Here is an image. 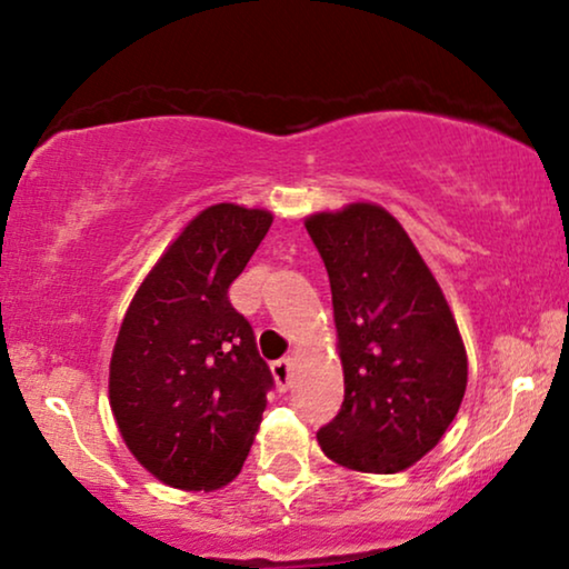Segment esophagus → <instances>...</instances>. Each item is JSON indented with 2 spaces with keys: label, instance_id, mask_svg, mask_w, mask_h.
<instances>
[{
  "label": "esophagus",
  "instance_id": "esophagus-1",
  "mask_svg": "<svg viewBox=\"0 0 569 569\" xmlns=\"http://www.w3.org/2000/svg\"><path fill=\"white\" fill-rule=\"evenodd\" d=\"M271 372H274L279 391H287V388H290V380H292V360H290V357H282V360L271 362Z\"/></svg>",
  "mask_w": 569,
  "mask_h": 569
}]
</instances>
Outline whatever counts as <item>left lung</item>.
<instances>
[{"instance_id": "obj_1", "label": "left lung", "mask_w": 569, "mask_h": 569, "mask_svg": "<svg viewBox=\"0 0 569 569\" xmlns=\"http://www.w3.org/2000/svg\"><path fill=\"white\" fill-rule=\"evenodd\" d=\"M331 282L345 368L339 415L321 450L355 471L396 473L438 446L466 393L463 339L407 230L357 201L306 220Z\"/></svg>"}]
</instances>
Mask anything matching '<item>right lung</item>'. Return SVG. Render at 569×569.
<instances>
[{
  "instance_id": "add662e5",
  "label": "right lung",
  "mask_w": 569,
  "mask_h": 569,
  "mask_svg": "<svg viewBox=\"0 0 569 569\" xmlns=\"http://www.w3.org/2000/svg\"><path fill=\"white\" fill-rule=\"evenodd\" d=\"M271 220L267 209L207 207L123 316L108 399L127 448L168 487L220 489L253 446L274 378L228 290Z\"/></svg>"
}]
</instances>
